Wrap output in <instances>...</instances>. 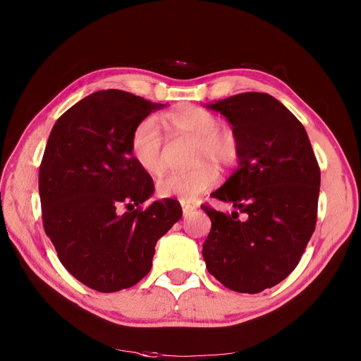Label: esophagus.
Wrapping results in <instances>:
<instances>
[{
  "mask_svg": "<svg viewBox=\"0 0 361 361\" xmlns=\"http://www.w3.org/2000/svg\"><path fill=\"white\" fill-rule=\"evenodd\" d=\"M181 206H183V216L184 218H187V216H190L192 215V212L196 209V207L193 206V204H187V203H181Z\"/></svg>",
  "mask_w": 361,
  "mask_h": 361,
  "instance_id": "34e87169",
  "label": "esophagus"
}]
</instances>
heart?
<instances>
[{
	"instance_id": "1",
	"label": "heart",
	"mask_w": 361,
	"mask_h": 361,
	"mask_svg": "<svg viewBox=\"0 0 361 361\" xmlns=\"http://www.w3.org/2000/svg\"><path fill=\"white\" fill-rule=\"evenodd\" d=\"M165 126L178 135L196 139L195 158L197 166L187 171L168 173L158 180L161 197H177L192 203L216 184L218 166H233L240 157V143L230 128L219 127L214 112L195 105H180L164 116ZM162 135L152 120H143L131 133L130 152L135 162L147 174H158L162 162Z\"/></svg>"
}]
</instances>
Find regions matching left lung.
Wrapping results in <instances>:
<instances>
[{"instance_id": "8db88e82", "label": "left lung", "mask_w": 361, "mask_h": 361, "mask_svg": "<svg viewBox=\"0 0 361 361\" xmlns=\"http://www.w3.org/2000/svg\"><path fill=\"white\" fill-rule=\"evenodd\" d=\"M207 108L230 121L240 157L212 193L235 211L202 204L212 222L202 253L226 288L256 294L286 279L305 253L317 219L320 168L305 127L271 94L238 93Z\"/></svg>"}]
</instances>
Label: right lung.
Listing matches in <instances>:
<instances>
[{"mask_svg": "<svg viewBox=\"0 0 361 361\" xmlns=\"http://www.w3.org/2000/svg\"><path fill=\"white\" fill-rule=\"evenodd\" d=\"M161 106L118 89L94 92L56 120L44 152V230L63 267L99 293L146 276L157 241L183 216L174 199L142 207L154 180L130 152L133 130Z\"/></svg>", "mask_w": 361, "mask_h": 361, "instance_id": "right-lung-1", "label": "right lung"}]
</instances>
